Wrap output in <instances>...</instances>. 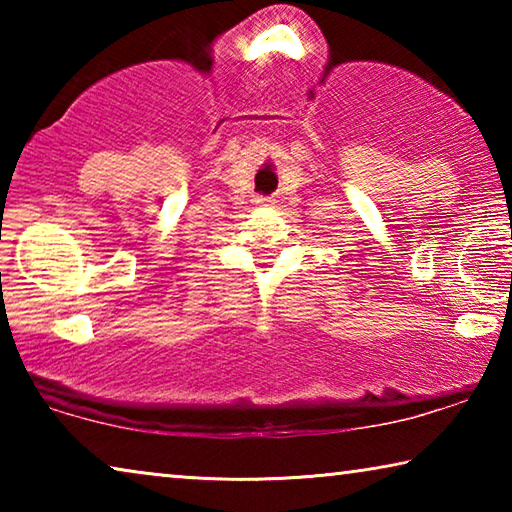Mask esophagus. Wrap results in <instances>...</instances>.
<instances>
[{
  "instance_id": "obj_1",
  "label": "esophagus",
  "mask_w": 512,
  "mask_h": 512,
  "mask_svg": "<svg viewBox=\"0 0 512 512\" xmlns=\"http://www.w3.org/2000/svg\"><path fill=\"white\" fill-rule=\"evenodd\" d=\"M255 203L262 205V207H273L275 205V198H257Z\"/></svg>"
}]
</instances>
